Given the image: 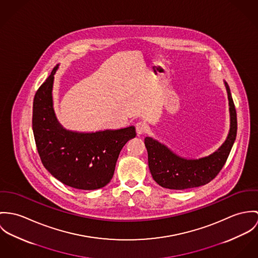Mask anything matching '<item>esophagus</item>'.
Wrapping results in <instances>:
<instances>
[{
  "mask_svg": "<svg viewBox=\"0 0 258 258\" xmlns=\"http://www.w3.org/2000/svg\"><path fill=\"white\" fill-rule=\"evenodd\" d=\"M136 130H137L138 136H141V135H143V134L146 132L147 126H146V124H145L144 122L140 121V122H138V123L136 124Z\"/></svg>",
  "mask_w": 258,
  "mask_h": 258,
  "instance_id": "obj_1",
  "label": "esophagus"
}]
</instances>
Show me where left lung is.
Listing matches in <instances>:
<instances>
[{"instance_id":"1","label":"left lung","mask_w":258,"mask_h":258,"mask_svg":"<svg viewBox=\"0 0 258 258\" xmlns=\"http://www.w3.org/2000/svg\"><path fill=\"white\" fill-rule=\"evenodd\" d=\"M228 93L229 131L222 145L209 155L200 158H186L176 154L165 145L150 137L144 139L148 153V167L154 181L163 188L184 190L203 186L213 180L225 165L236 138V112L229 85Z\"/></svg>"}]
</instances>
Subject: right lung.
<instances>
[{
	"mask_svg": "<svg viewBox=\"0 0 258 258\" xmlns=\"http://www.w3.org/2000/svg\"><path fill=\"white\" fill-rule=\"evenodd\" d=\"M57 64L33 99L32 130L44 167L63 184L80 190H96L110 183L123 145L137 136L130 125L117 130L80 133L66 130L53 107Z\"/></svg>",
	"mask_w": 258,
	"mask_h": 258,
	"instance_id": "add662e5",
	"label": "right lung"
}]
</instances>
